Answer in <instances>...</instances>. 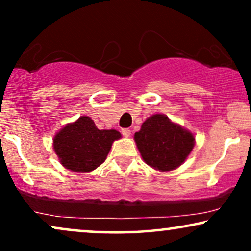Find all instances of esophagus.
I'll return each mask as SVG.
<instances>
[{
    "mask_svg": "<svg viewBox=\"0 0 251 251\" xmlns=\"http://www.w3.org/2000/svg\"><path fill=\"white\" fill-rule=\"evenodd\" d=\"M122 134L127 138V136L131 135V129H129V128H123L122 129Z\"/></svg>",
    "mask_w": 251,
    "mask_h": 251,
    "instance_id": "obj_1",
    "label": "esophagus"
}]
</instances>
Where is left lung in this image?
I'll return each mask as SVG.
<instances>
[{
	"label": "left lung",
	"instance_id": "8db88e82",
	"mask_svg": "<svg viewBox=\"0 0 251 251\" xmlns=\"http://www.w3.org/2000/svg\"><path fill=\"white\" fill-rule=\"evenodd\" d=\"M134 140L142 158L156 170L170 171L179 167L195 146V136L163 115L146 119Z\"/></svg>",
	"mask_w": 251,
	"mask_h": 251
}]
</instances>
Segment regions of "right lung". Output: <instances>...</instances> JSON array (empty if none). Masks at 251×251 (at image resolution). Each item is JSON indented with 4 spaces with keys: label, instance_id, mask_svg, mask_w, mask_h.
<instances>
[{
    "label": "right lung",
    "instance_id": "obj_1",
    "mask_svg": "<svg viewBox=\"0 0 251 251\" xmlns=\"http://www.w3.org/2000/svg\"><path fill=\"white\" fill-rule=\"evenodd\" d=\"M120 136L116 129H98L93 119L83 116L56 133L53 147L63 167L88 173L105 161L112 142Z\"/></svg>",
    "mask_w": 251,
    "mask_h": 251
}]
</instances>
